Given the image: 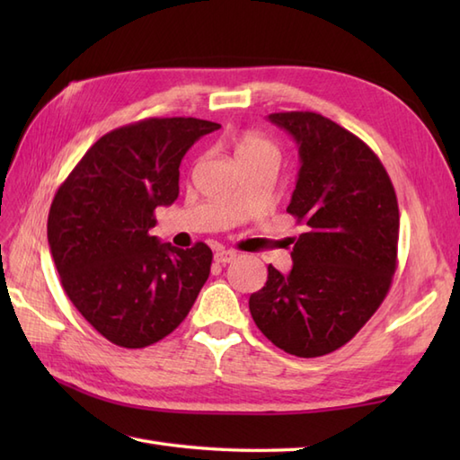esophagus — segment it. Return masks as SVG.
I'll return each instance as SVG.
<instances>
[{
    "instance_id": "obj_1",
    "label": "esophagus",
    "mask_w": 460,
    "mask_h": 460,
    "mask_svg": "<svg viewBox=\"0 0 460 460\" xmlns=\"http://www.w3.org/2000/svg\"><path fill=\"white\" fill-rule=\"evenodd\" d=\"M235 257H237V251H231V249L215 251V261H217L219 265H227V262H231Z\"/></svg>"
}]
</instances>
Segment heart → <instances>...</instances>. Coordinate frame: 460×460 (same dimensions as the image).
Returning <instances> with one entry per match:
<instances>
[{"label": "heart", "instance_id": "1", "mask_svg": "<svg viewBox=\"0 0 460 460\" xmlns=\"http://www.w3.org/2000/svg\"><path fill=\"white\" fill-rule=\"evenodd\" d=\"M237 160H252V158H262V155H270V158H279L277 146L272 144L265 136L259 132H245L239 136L235 144Z\"/></svg>", "mask_w": 460, "mask_h": 460}]
</instances>
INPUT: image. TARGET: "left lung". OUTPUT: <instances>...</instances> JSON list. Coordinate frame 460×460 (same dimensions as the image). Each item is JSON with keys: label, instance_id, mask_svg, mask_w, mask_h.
<instances>
[{"label": "left lung", "instance_id": "left-lung-1", "mask_svg": "<svg viewBox=\"0 0 460 460\" xmlns=\"http://www.w3.org/2000/svg\"><path fill=\"white\" fill-rule=\"evenodd\" d=\"M269 120L298 144L300 172L287 211L306 233L292 247L288 275L269 265L249 310L287 354L326 356L358 334L392 287L397 195L374 150L326 116L295 111Z\"/></svg>", "mask_w": 460, "mask_h": 460}]
</instances>
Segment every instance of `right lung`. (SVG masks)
<instances>
[{
	"label": "right lung",
	"mask_w": 460,
	"mask_h": 460,
	"mask_svg": "<svg viewBox=\"0 0 460 460\" xmlns=\"http://www.w3.org/2000/svg\"><path fill=\"white\" fill-rule=\"evenodd\" d=\"M221 124L144 119L96 140L58 185L47 239L68 300L120 348L160 341L188 316L209 277L213 252L160 243L155 208L180 193V164Z\"/></svg>",
	"instance_id": "right-lung-1"
}]
</instances>
